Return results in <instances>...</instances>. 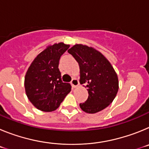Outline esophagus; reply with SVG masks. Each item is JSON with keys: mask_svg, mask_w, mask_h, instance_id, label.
Wrapping results in <instances>:
<instances>
[{"mask_svg": "<svg viewBox=\"0 0 149 149\" xmlns=\"http://www.w3.org/2000/svg\"><path fill=\"white\" fill-rule=\"evenodd\" d=\"M71 84H72V87H74V88L77 87V86L79 85L78 80H77L76 78H73L72 80V81H71Z\"/></svg>", "mask_w": 149, "mask_h": 149, "instance_id": "1", "label": "esophagus"}]
</instances>
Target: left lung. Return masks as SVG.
I'll list each match as a JSON object with an SVG mask.
<instances>
[{"label":"left lung","instance_id":"8db88e82","mask_svg":"<svg viewBox=\"0 0 149 149\" xmlns=\"http://www.w3.org/2000/svg\"><path fill=\"white\" fill-rule=\"evenodd\" d=\"M68 52L77 60L80 67V83L85 84L89 96L81 110L95 113L113 102L119 90V80L110 62L92 47L74 45Z\"/></svg>","mask_w":149,"mask_h":149}]
</instances>
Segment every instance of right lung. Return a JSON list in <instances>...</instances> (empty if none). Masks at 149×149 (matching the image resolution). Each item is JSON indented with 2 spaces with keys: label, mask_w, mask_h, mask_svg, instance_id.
Returning a JSON list of instances; mask_svg holds the SVG:
<instances>
[{
  "label": "right lung",
  "mask_w": 149,
  "mask_h": 149,
  "mask_svg": "<svg viewBox=\"0 0 149 149\" xmlns=\"http://www.w3.org/2000/svg\"><path fill=\"white\" fill-rule=\"evenodd\" d=\"M69 48L63 42L48 46L34 59L24 77L26 95L35 107L44 112L56 110L72 86L63 83L59 70L60 56Z\"/></svg>",
  "instance_id": "1"
}]
</instances>
